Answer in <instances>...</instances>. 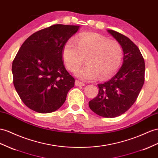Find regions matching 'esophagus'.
Masks as SVG:
<instances>
[{"label":"esophagus","instance_id":"34e87169","mask_svg":"<svg viewBox=\"0 0 158 158\" xmlns=\"http://www.w3.org/2000/svg\"><path fill=\"white\" fill-rule=\"evenodd\" d=\"M75 84L76 86H83V85H85L84 83H83L81 81H78V80L75 81Z\"/></svg>","mask_w":158,"mask_h":158}]
</instances>
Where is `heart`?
<instances>
[{
  "instance_id": "b5f03b06",
  "label": "heart",
  "mask_w": 158,
  "mask_h": 158,
  "mask_svg": "<svg viewBox=\"0 0 158 158\" xmlns=\"http://www.w3.org/2000/svg\"><path fill=\"white\" fill-rule=\"evenodd\" d=\"M63 59L68 70L75 72L81 66L86 57L87 64L76 72L77 77L93 81L100 77L106 80L118 70L123 57L121 44L97 33L83 34L69 40L63 48Z\"/></svg>"
}]
</instances>
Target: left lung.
Segmentation results:
<instances>
[{"mask_svg":"<svg viewBox=\"0 0 158 158\" xmlns=\"http://www.w3.org/2000/svg\"><path fill=\"white\" fill-rule=\"evenodd\" d=\"M107 31L121 44L123 62L110 80L98 85L99 94L89 106L98 115L111 118L122 115L135 103L144 83L145 62L139 48L128 37Z\"/></svg>","mask_w":158,"mask_h":158,"instance_id":"left-lung-1","label":"left lung"}]
</instances>
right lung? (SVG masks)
Returning a JSON list of instances; mask_svg holds the SVG:
<instances>
[{
	"instance_id": "1",
	"label": "right lung",
	"mask_w": 158,
	"mask_h": 158,
	"mask_svg": "<svg viewBox=\"0 0 158 158\" xmlns=\"http://www.w3.org/2000/svg\"><path fill=\"white\" fill-rule=\"evenodd\" d=\"M80 26L55 25L31 35L13 62V83L20 98L40 114L57 110L74 87L63 63V48Z\"/></svg>"
}]
</instances>
